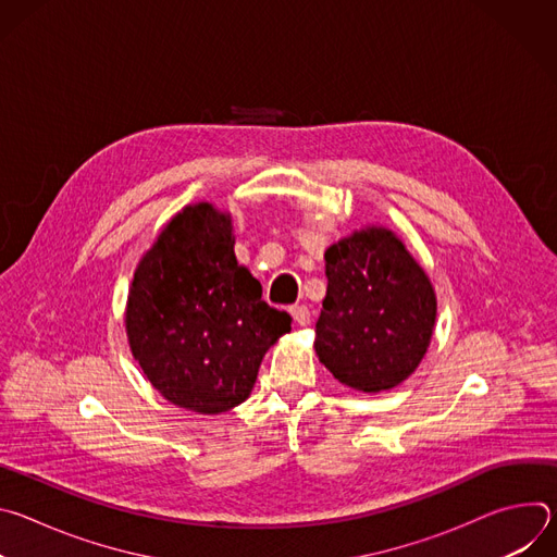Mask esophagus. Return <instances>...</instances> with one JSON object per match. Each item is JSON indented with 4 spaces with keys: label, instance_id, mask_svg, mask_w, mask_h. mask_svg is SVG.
<instances>
[{
    "label": "esophagus",
    "instance_id": "34e87169",
    "mask_svg": "<svg viewBox=\"0 0 557 557\" xmlns=\"http://www.w3.org/2000/svg\"><path fill=\"white\" fill-rule=\"evenodd\" d=\"M290 314H293V320H295V324L297 326H308L310 324V310H308V306H293L290 308Z\"/></svg>",
    "mask_w": 557,
    "mask_h": 557
}]
</instances>
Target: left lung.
<instances>
[{
	"label": "left lung",
	"mask_w": 557,
	"mask_h": 557,
	"mask_svg": "<svg viewBox=\"0 0 557 557\" xmlns=\"http://www.w3.org/2000/svg\"><path fill=\"white\" fill-rule=\"evenodd\" d=\"M329 288L314 352L344 385L381 392L421 363L436 320L434 288L387 228L344 237L326 256Z\"/></svg>",
	"instance_id": "1"
}]
</instances>
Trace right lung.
Returning a JSON list of instances; mask_svg holds the SVG:
<instances>
[{"instance_id": "obj_1", "label": "right lung", "mask_w": 557, "mask_h": 557, "mask_svg": "<svg viewBox=\"0 0 557 557\" xmlns=\"http://www.w3.org/2000/svg\"><path fill=\"white\" fill-rule=\"evenodd\" d=\"M231 218L185 207L140 260L127 299V339L149 383L200 414L240 406L290 314L262 299L237 264Z\"/></svg>"}]
</instances>
